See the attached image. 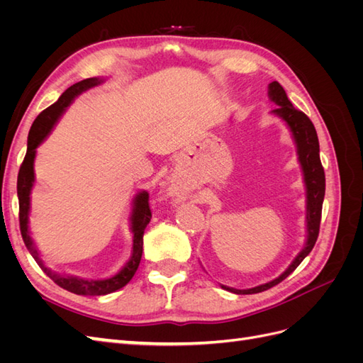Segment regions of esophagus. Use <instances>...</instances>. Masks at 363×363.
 Segmentation results:
<instances>
[{
	"mask_svg": "<svg viewBox=\"0 0 363 363\" xmlns=\"http://www.w3.org/2000/svg\"><path fill=\"white\" fill-rule=\"evenodd\" d=\"M171 191H172V194H177V191H175V188H174V186H172V188H169Z\"/></svg>",
	"mask_w": 363,
	"mask_h": 363,
	"instance_id": "1",
	"label": "esophagus"
}]
</instances>
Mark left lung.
I'll list each match as a JSON object with an SVG mask.
<instances>
[{
	"label": "left lung",
	"mask_w": 363,
	"mask_h": 363,
	"mask_svg": "<svg viewBox=\"0 0 363 363\" xmlns=\"http://www.w3.org/2000/svg\"><path fill=\"white\" fill-rule=\"evenodd\" d=\"M268 95L271 98V101L277 104V108H274L272 113L280 116L284 123L289 125L296 144V152H298V160L301 163L304 183L307 189V206H306L307 240H306V247L300 251V255L295 257V260L291 263L289 268L284 271L281 276L274 279L272 281L260 284V286L251 288V289H233V288L223 286L225 291L235 292L239 295L263 292L272 286H276V284H279L280 281H283L292 271H295V268L298 267L304 260V257L312 251L318 239V235H320L323 201H324V194H325V174L320 159V142H318L316 130L309 116L292 106L286 92H284V89L279 82L269 83Z\"/></svg>",
	"instance_id": "1"
}]
</instances>
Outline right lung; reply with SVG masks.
<instances>
[{
  "label": "right lung",
  "mask_w": 363,
  "mask_h": 363,
  "mask_svg": "<svg viewBox=\"0 0 363 363\" xmlns=\"http://www.w3.org/2000/svg\"><path fill=\"white\" fill-rule=\"evenodd\" d=\"M101 79H86L79 83L72 84L68 87L67 91L62 94L59 100L50 106L45 111L40 112L39 116L33 123L30 133H28V144H27V155L24 157L23 164L19 168L18 174V200H19V228L21 235H23L24 244L30 255L38 262V265L42 268V271L47 274V276L59 284L60 288L67 289L77 295H106L121 289L123 286L131 280L135 276V272L140 263L142 257V245H144V232L145 227L148 225L151 219V208L148 203V192L142 191L136 195L133 201V212L130 216L131 223V233H133V251H131V256L128 262L123 267L119 272H116L113 277L104 279V280H84L79 277H65L59 276V274L52 272L43 265L42 259L39 257V252L33 244V239L28 233V213H30V192L33 188V183H35V169H33V163H35L36 156V148L39 147L40 142L47 138V135L51 131L52 125L56 124L59 116L63 113L65 108H67L74 98L82 94L83 91L89 89L96 84H100Z\"/></svg>",
  "instance_id": "add662e5"
}]
</instances>
